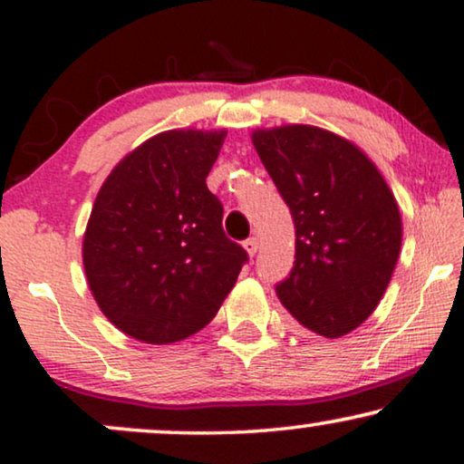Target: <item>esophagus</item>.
<instances>
[{
    "mask_svg": "<svg viewBox=\"0 0 464 464\" xmlns=\"http://www.w3.org/2000/svg\"><path fill=\"white\" fill-rule=\"evenodd\" d=\"M243 246H245V251L249 253V256L253 257V256H256V253H257V249H259V240H257L256 237H251V238L245 240Z\"/></svg>",
    "mask_w": 464,
    "mask_h": 464,
    "instance_id": "1",
    "label": "esophagus"
}]
</instances>
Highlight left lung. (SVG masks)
Returning a JSON list of instances; mask_svg holds the SVG:
<instances>
[{"label": "left lung", "mask_w": 464, "mask_h": 464, "mask_svg": "<svg viewBox=\"0 0 464 464\" xmlns=\"http://www.w3.org/2000/svg\"><path fill=\"white\" fill-rule=\"evenodd\" d=\"M295 224V266L276 287L310 332L342 338L382 300L401 251V213L376 164L346 137L313 124L251 132Z\"/></svg>", "instance_id": "obj_1"}]
</instances>
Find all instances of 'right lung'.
I'll list each match as a JSON object with an SVG mask.
<instances>
[{"label": "right lung", "instance_id": "1", "mask_svg": "<svg viewBox=\"0 0 464 464\" xmlns=\"http://www.w3.org/2000/svg\"><path fill=\"white\" fill-rule=\"evenodd\" d=\"M226 135L158 132L111 169L94 198L82 240L88 287L107 321L145 344L208 325L246 262L207 188Z\"/></svg>", "mask_w": 464, "mask_h": 464}]
</instances>
